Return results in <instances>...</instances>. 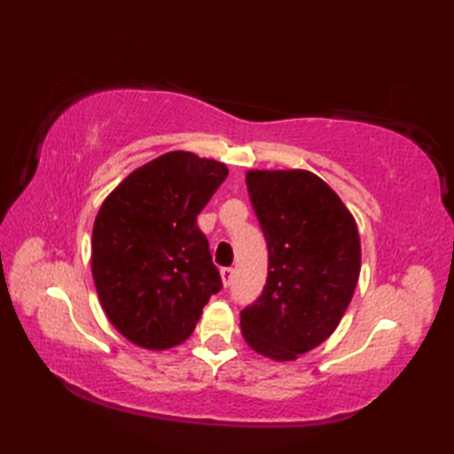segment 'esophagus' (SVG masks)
Listing matches in <instances>:
<instances>
[{"mask_svg":"<svg viewBox=\"0 0 454 454\" xmlns=\"http://www.w3.org/2000/svg\"><path fill=\"white\" fill-rule=\"evenodd\" d=\"M220 278H222V284H224V286L228 288L230 284H232V280H234V268H222Z\"/></svg>","mask_w":454,"mask_h":454,"instance_id":"34e87169","label":"esophagus"}]
</instances>
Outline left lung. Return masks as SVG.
I'll return each mask as SVG.
<instances>
[{
  "instance_id": "1",
  "label": "left lung",
  "mask_w": 454,
  "mask_h": 454,
  "mask_svg": "<svg viewBox=\"0 0 454 454\" xmlns=\"http://www.w3.org/2000/svg\"><path fill=\"white\" fill-rule=\"evenodd\" d=\"M268 246L266 286L240 312L244 340L278 363L334 333L360 274V238L336 192L306 170L246 174Z\"/></svg>"
}]
</instances>
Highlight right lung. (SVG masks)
I'll return each instance as SVG.
<instances>
[{
	"label": "right lung",
	"instance_id": "1",
	"mask_svg": "<svg viewBox=\"0 0 454 454\" xmlns=\"http://www.w3.org/2000/svg\"><path fill=\"white\" fill-rule=\"evenodd\" d=\"M226 176L216 160L168 152L104 200L91 234V274L106 317L137 347L182 344L222 288L196 216Z\"/></svg>",
	"mask_w": 454,
	"mask_h": 454
}]
</instances>
